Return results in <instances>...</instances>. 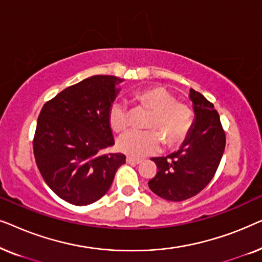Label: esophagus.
Wrapping results in <instances>:
<instances>
[{"label": "esophagus", "mask_w": 262, "mask_h": 262, "mask_svg": "<svg viewBox=\"0 0 262 262\" xmlns=\"http://www.w3.org/2000/svg\"><path fill=\"white\" fill-rule=\"evenodd\" d=\"M126 162L130 163V164H138V163H141L142 161L139 160V159H135V157L127 156V157H126Z\"/></svg>", "instance_id": "1"}]
</instances>
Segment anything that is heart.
<instances>
[{
    "mask_svg": "<svg viewBox=\"0 0 262 262\" xmlns=\"http://www.w3.org/2000/svg\"><path fill=\"white\" fill-rule=\"evenodd\" d=\"M134 99L144 108L151 111L146 127L151 130H131L121 135L117 149L131 157H144L159 151L162 142L168 148H177L192 130L194 112L187 102L177 100L173 93L163 87L139 89ZM108 124L114 132L126 130L130 124V111L126 103L114 101L108 111Z\"/></svg>",
    "mask_w": 262,
    "mask_h": 262,
    "instance_id": "1",
    "label": "heart"
}]
</instances>
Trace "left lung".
I'll list each match as a JSON object with an SVG mask.
<instances>
[{
  "label": "left lung",
  "mask_w": 262,
  "mask_h": 262,
  "mask_svg": "<svg viewBox=\"0 0 262 262\" xmlns=\"http://www.w3.org/2000/svg\"><path fill=\"white\" fill-rule=\"evenodd\" d=\"M195 119L192 130L177 152L151 159L157 173L148 185L151 191L169 202H182L198 194L209 185L223 156L225 131L213 103L189 91Z\"/></svg>",
  "instance_id": "left-lung-1"
}]
</instances>
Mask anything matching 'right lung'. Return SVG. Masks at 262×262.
Masks as SVG:
<instances>
[{
  "label": "right lung",
  "instance_id": "add662e5",
  "mask_svg": "<svg viewBox=\"0 0 262 262\" xmlns=\"http://www.w3.org/2000/svg\"><path fill=\"white\" fill-rule=\"evenodd\" d=\"M121 80L95 75L45 102L38 117L33 152L46 184L60 199L82 206L106 194L125 163L123 154H105L114 144L108 111Z\"/></svg>",
  "mask_w": 262,
  "mask_h": 262
}]
</instances>
